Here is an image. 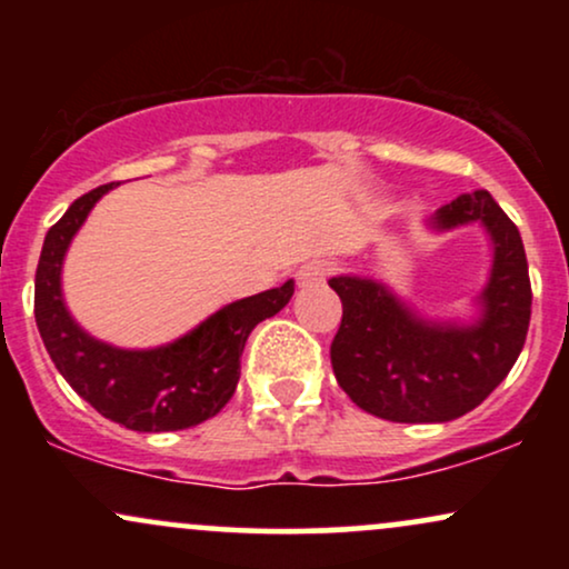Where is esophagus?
Wrapping results in <instances>:
<instances>
[{
    "mask_svg": "<svg viewBox=\"0 0 569 569\" xmlns=\"http://www.w3.org/2000/svg\"><path fill=\"white\" fill-rule=\"evenodd\" d=\"M331 264L323 262V259H312V262L302 264L297 270V283L299 289H312V286H321L326 278H329Z\"/></svg>",
    "mask_w": 569,
    "mask_h": 569,
    "instance_id": "34e87169",
    "label": "esophagus"
}]
</instances>
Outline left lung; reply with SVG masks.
Here are the masks:
<instances>
[{"mask_svg":"<svg viewBox=\"0 0 569 569\" xmlns=\"http://www.w3.org/2000/svg\"><path fill=\"white\" fill-rule=\"evenodd\" d=\"M481 221L492 240V270L471 326L430 323L371 278L339 276L342 323L331 342L339 388L356 407L390 422H449L479 407L525 348L532 289L521 234L487 189L447 202L436 230Z\"/></svg>","mask_w":569,"mask_h":569,"instance_id":"8db88e82","label":"left lung"}]
</instances>
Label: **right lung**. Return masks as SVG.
I'll return each instance as SVG.
<instances>
[{
	"mask_svg": "<svg viewBox=\"0 0 569 569\" xmlns=\"http://www.w3.org/2000/svg\"><path fill=\"white\" fill-rule=\"evenodd\" d=\"M112 187L114 181L77 198L44 234L34 278L39 337L63 380L107 420L141 433L200 426L232 398L248 335L289 305L293 280L221 307L198 329L162 348L120 350L98 342L63 305L61 267L90 208Z\"/></svg>",
	"mask_w": 569,
	"mask_h": 569,
	"instance_id": "1",
	"label": "right lung"
}]
</instances>
